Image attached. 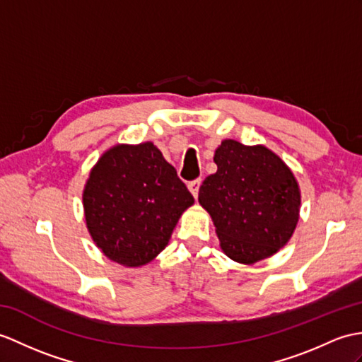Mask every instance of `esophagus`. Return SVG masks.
<instances>
[{
    "label": "esophagus",
    "instance_id": "esophagus-1",
    "mask_svg": "<svg viewBox=\"0 0 362 362\" xmlns=\"http://www.w3.org/2000/svg\"><path fill=\"white\" fill-rule=\"evenodd\" d=\"M200 183H202V180H200V179L191 180V182L188 183V188H189V191L192 192V196H194L196 199H197V196H199V188H200Z\"/></svg>",
    "mask_w": 362,
    "mask_h": 362
}]
</instances>
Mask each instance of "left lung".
<instances>
[{
	"mask_svg": "<svg viewBox=\"0 0 362 362\" xmlns=\"http://www.w3.org/2000/svg\"><path fill=\"white\" fill-rule=\"evenodd\" d=\"M217 171L202 183L199 202L211 214L223 253L240 264L274 255L299 219L295 175L265 146L223 140L216 149Z\"/></svg>",
	"mask_w": 362,
	"mask_h": 362,
	"instance_id": "obj_1",
	"label": "left lung"
}]
</instances>
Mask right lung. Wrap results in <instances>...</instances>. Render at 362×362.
<instances>
[{"label": "right lung", "mask_w": 362, "mask_h": 362, "mask_svg": "<svg viewBox=\"0 0 362 362\" xmlns=\"http://www.w3.org/2000/svg\"><path fill=\"white\" fill-rule=\"evenodd\" d=\"M194 197L153 143L109 149L90 171L83 205L97 247L126 267L145 265L168 245Z\"/></svg>", "instance_id": "right-lung-1"}]
</instances>
